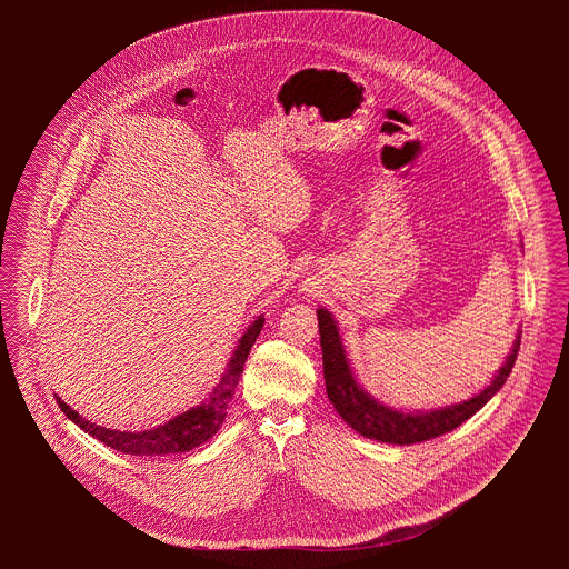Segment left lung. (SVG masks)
I'll list each match as a JSON object with an SVG mask.
<instances>
[{
    "label": "left lung",
    "instance_id": "1",
    "mask_svg": "<svg viewBox=\"0 0 569 569\" xmlns=\"http://www.w3.org/2000/svg\"><path fill=\"white\" fill-rule=\"evenodd\" d=\"M317 321H319V345H321V360H323V382H327L329 400L338 415L349 423L358 435L385 443H398L410 446L419 441L435 439L439 435H446L455 428H459L463 421H468L475 412H479L486 402H489L507 382L516 358L520 349V336L511 345V351L502 367L496 371L491 382L486 385L475 396L441 405V408L432 410H400L391 408V405L382 402L380 398H373L358 380L351 360L347 356V347L340 333L338 321L331 310L323 306L317 308Z\"/></svg>",
    "mask_w": 569,
    "mask_h": 569
}]
</instances>
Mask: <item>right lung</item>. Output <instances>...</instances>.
<instances>
[{
	"label": "right lung",
	"mask_w": 569,
	"mask_h": 569,
	"mask_svg": "<svg viewBox=\"0 0 569 569\" xmlns=\"http://www.w3.org/2000/svg\"><path fill=\"white\" fill-rule=\"evenodd\" d=\"M263 323H266V315H259L246 329V333L240 336V340H238L218 385L211 389V393L202 402L193 405L191 410L167 421L164 426H157V428L141 430V432H126V430L121 432V430L103 428V426H97V423L83 419L76 410H71L60 396H56V400L60 405L62 415L69 421H73L78 428H83L90 437L99 439L108 448H114L123 455L154 457V455L189 452V450L202 446L204 441H209L220 430V426L227 417V410H229V402L233 398L238 378L242 373V367H246L250 349L257 342Z\"/></svg>",
	"instance_id": "obj_1"
}]
</instances>
